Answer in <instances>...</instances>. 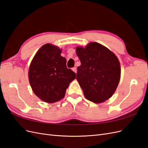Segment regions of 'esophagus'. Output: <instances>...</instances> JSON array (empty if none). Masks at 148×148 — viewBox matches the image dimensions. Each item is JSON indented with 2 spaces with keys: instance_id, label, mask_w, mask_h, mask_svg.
I'll list each match as a JSON object with an SVG mask.
<instances>
[{
  "instance_id": "1",
  "label": "esophagus",
  "mask_w": 148,
  "mask_h": 148,
  "mask_svg": "<svg viewBox=\"0 0 148 148\" xmlns=\"http://www.w3.org/2000/svg\"><path fill=\"white\" fill-rule=\"evenodd\" d=\"M72 70L74 71L75 73H77V68H76V67H73V68H72Z\"/></svg>"
}]
</instances>
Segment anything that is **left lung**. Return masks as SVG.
<instances>
[{"mask_svg":"<svg viewBox=\"0 0 148 148\" xmlns=\"http://www.w3.org/2000/svg\"><path fill=\"white\" fill-rule=\"evenodd\" d=\"M76 53L81 62L77 79L85 97L97 104L110 99L120 79L121 68L117 57L96 42H89L84 47L77 46Z\"/></svg>","mask_w":148,"mask_h":148,"instance_id":"8db88e82","label":"left lung"}]
</instances>
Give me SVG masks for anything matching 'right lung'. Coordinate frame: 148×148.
<instances>
[{"label": "right lung", "instance_id": "obj_1", "mask_svg": "<svg viewBox=\"0 0 148 148\" xmlns=\"http://www.w3.org/2000/svg\"><path fill=\"white\" fill-rule=\"evenodd\" d=\"M62 49L51 44L40 48L31 60L28 70L30 86L40 99L54 103L63 99L76 73L67 69Z\"/></svg>", "mask_w": 148, "mask_h": 148}]
</instances>
